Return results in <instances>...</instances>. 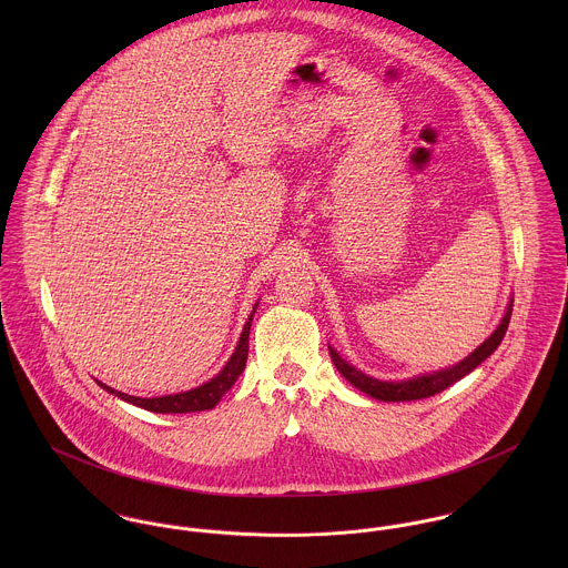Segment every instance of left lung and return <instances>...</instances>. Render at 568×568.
<instances>
[{"label": "left lung", "mask_w": 568, "mask_h": 568, "mask_svg": "<svg viewBox=\"0 0 568 568\" xmlns=\"http://www.w3.org/2000/svg\"><path fill=\"white\" fill-rule=\"evenodd\" d=\"M511 306H514V300L509 302L503 320L498 327L487 336L486 341L470 354L466 356L462 363L448 367V369H439V372H433V374H424V376H415V378H408V381H398V383H392V381H378V378H372L363 372H358L354 365L345 363L336 349L329 347V356H332V363L336 365V369L345 376V381H349V385H354L356 389H361L363 394L376 398V400H383V403H408V400H422V398H428V396H435L444 389H448L450 385H455L457 381H462L464 376H468L475 367H479L487 356L500 345L505 332H507V325H509V317H511Z\"/></svg>", "instance_id": "1"}]
</instances>
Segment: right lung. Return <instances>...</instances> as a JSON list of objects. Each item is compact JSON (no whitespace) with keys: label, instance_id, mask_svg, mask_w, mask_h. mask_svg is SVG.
I'll return each mask as SVG.
<instances>
[{"label":"right lung","instance_id":"add662e5","mask_svg":"<svg viewBox=\"0 0 568 568\" xmlns=\"http://www.w3.org/2000/svg\"><path fill=\"white\" fill-rule=\"evenodd\" d=\"M257 308V306H255ZM253 313L248 315V322L244 324L241 341L232 354V358L227 361V365L205 385L190 389V392H181V394H172V396H162V398H135L122 392H115L102 383H98L102 389H106L109 394L118 396L124 403L153 410V413H194V410H207L219 405V400L232 389V385L239 381V376L243 374L244 365H246V356H248V329H251V322H253Z\"/></svg>","mask_w":568,"mask_h":568}]
</instances>
